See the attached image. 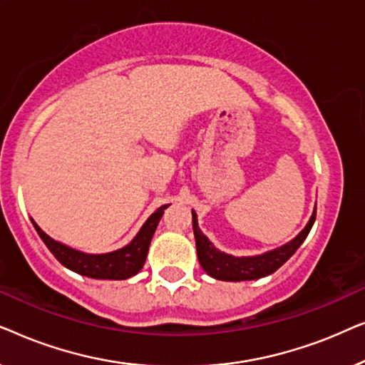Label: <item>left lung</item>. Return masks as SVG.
<instances>
[{
    "label": "left lung",
    "instance_id": "8db88e82",
    "mask_svg": "<svg viewBox=\"0 0 365 365\" xmlns=\"http://www.w3.org/2000/svg\"><path fill=\"white\" fill-rule=\"evenodd\" d=\"M316 221V209H314L307 226L292 239L291 242L284 244L282 247L274 249V251L264 252L261 256H249V257H236L231 254L221 252L219 249L212 246V242L204 236L201 229L197 226V216L192 211V229L194 237H196V249L197 259L201 267L209 276L219 281H254V279L266 277L269 274L276 272L294 252L297 251L299 246L306 241L309 231L312 229V224Z\"/></svg>",
    "mask_w": 365,
    "mask_h": 365
}]
</instances>
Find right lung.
I'll use <instances>...</instances> for the list:
<instances>
[{"instance_id":"add662e5","label":"right lung","mask_w":365,"mask_h":365,"mask_svg":"<svg viewBox=\"0 0 365 365\" xmlns=\"http://www.w3.org/2000/svg\"><path fill=\"white\" fill-rule=\"evenodd\" d=\"M168 206L169 204H164V206L156 209V212H153L149 216L148 221L139 229L136 237L128 246L108 254H86L76 251V249L64 246V244L49 237L33 219L31 222L34 229H36V232L39 234V237L46 244V247L64 267L71 269V271L86 277L121 281V279L136 276L143 269L144 262H146L148 249L154 236V231H156L158 224L164 214V209Z\"/></svg>"}]
</instances>
